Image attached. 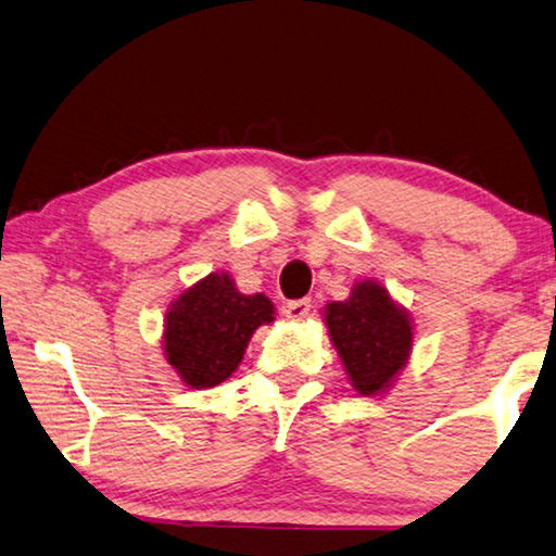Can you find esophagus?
<instances>
[{"label": "esophagus", "mask_w": 556, "mask_h": 556, "mask_svg": "<svg viewBox=\"0 0 556 556\" xmlns=\"http://www.w3.org/2000/svg\"><path fill=\"white\" fill-rule=\"evenodd\" d=\"M311 300L307 298H300V300H290V303L283 305V315L288 317V320H303V317H307V313H311Z\"/></svg>", "instance_id": "esophagus-1"}]
</instances>
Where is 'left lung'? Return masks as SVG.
<instances>
[{"label":"left lung","instance_id":"8db88e82","mask_svg":"<svg viewBox=\"0 0 556 556\" xmlns=\"http://www.w3.org/2000/svg\"><path fill=\"white\" fill-rule=\"evenodd\" d=\"M325 323L352 387L362 396L384 391L412 352L414 332L408 315L375 280L354 286L350 300L327 305Z\"/></svg>","mask_w":556,"mask_h":556}]
</instances>
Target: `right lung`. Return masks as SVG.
<instances>
[{"instance_id": "add662e5", "label": "right lung", "mask_w": 556, "mask_h": 556, "mask_svg": "<svg viewBox=\"0 0 556 556\" xmlns=\"http://www.w3.org/2000/svg\"><path fill=\"white\" fill-rule=\"evenodd\" d=\"M273 320L266 295H243L231 276L212 273L172 303L165 323L167 362L185 384L208 389L231 377L256 327Z\"/></svg>"}]
</instances>
